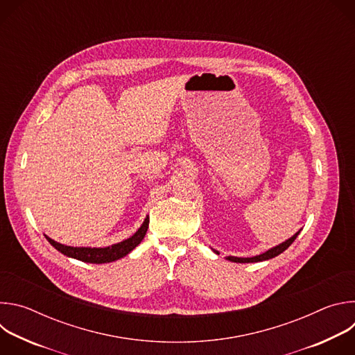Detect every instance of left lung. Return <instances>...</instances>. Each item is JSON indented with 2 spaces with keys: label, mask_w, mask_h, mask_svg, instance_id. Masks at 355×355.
Masks as SVG:
<instances>
[{
  "label": "left lung",
  "mask_w": 355,
  "mask_h": 355,
  "mask_svg": "<svg viewBox=\"0 0 355 355\" xmlns=\"http://www.w3.org/2000/svg\"><path fill=\"white\" fill-rule=\"evenodd\" d=\"M300 232V230H299ZM299 232H296L291 239H288V240H285L284 243H281V244H278V245H275V247H272V248H270L268 251H266V252H263V254H260V256H256V257H247V259H243V257H233V256H229V257H226V260H229V261H233V263H259V261H266V260H270V259H274V257H277L278 254H281V252H284L293 241H295V239L297 237V234H299ZM216 254H219V252L216 251V250H214Z\"/></svg>",
  "instance_id": "1"
}]
</instances>
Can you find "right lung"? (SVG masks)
Here are the masks:
<instances>
[{
  "instance_id": "1",
  "label": "right lung",
  "mask_w": 355,
  "mask_h": 355,
  "mask_svg": "<svg viewBox=\"0 0 355 355\" xmlns=\"http://www.w3.org/2000/svg\"><path fill=\"white\" fill-rule=\"evenodd\" d=\"M147 227H148V216H146L143 225L139 227V230L132 237H129L121 243L112 244L110 247H98V248L96 247H92V248L91 247H71V245L60 244L47 236H46V239L58 251H60L62 254H64L67 257H71V259H76V260H80L84 263L104 264V263L116 261V260L125 257L126 254H129V252L136 245L140 244V241L143 240V237L147 232Z\"/></svg>"
}]
</instances>
